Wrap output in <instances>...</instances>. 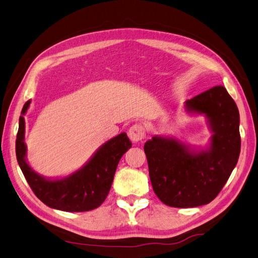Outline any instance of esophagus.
Instances as JSON below:
<instances>
[{"mask_svg":"<svg viewBox=\"0 0 258 258\" xmlns=\"http://www.w3.org/2000/svg\"><path fill=\"white\" fill-rule=\"evenodd\" d=\"M145 136V128L143 127V125L141 124H134L133 126H131L128 130V138L131 141L134 143H138L140 141H142Z\"/></svg>","mask_w":258,"mask_h":258,"instance_id":"1","label":"esophagus"}]
</instances>
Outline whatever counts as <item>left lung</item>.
Instances as JSON below:
<instances>
[{"instance_id":"1","label":"left lung","mask_w":258,"mask_h":258,"mask_svg":"<svg viewBox=\"0 0 258 258\" xmlns=\"http://www.w3.org/2000/svg\"><path fill=\"white\" fill-rule=\"evenodd\" d=\"M184 108L207 119L213 135L205 150L161 135L144 144L154 192L164 205L175 208L211 203L233 172L240 153L239 112L225 87L216 86L185 100Z\"/></svg>"}]
</instances>
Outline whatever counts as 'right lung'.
Instances as JSON below:
<instances>
[{
	"label": "right lung",
	"mask_w": 258,
	"mask_h": 258,
	"mask_svg": "<svg viewBox=\"0 0 258 258\" xmlns=\"http://www.w3.org/2000/svg\"><path fill=\"white\" fill-rule=\"evenodd\" d=\"M30 104L31 100H28L22 108L15 142L18 163L30 188L50 208L70 213L98 208L109 192L120 158L132 146L127 135L120 133L105 142L88 162L76 172L60 179L45 178L35 172L27 162L23 115L27 113Z\"/></svg>",
	"instance_id": "right-lung-1"
}]
</instances>
